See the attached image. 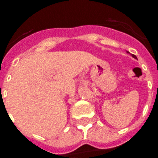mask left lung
I'll return each mask as SVG.
<instances>
[{"label": "left lung", "mask_w": 158, "mask_h": 158, "mask_svg": "<svg viewBox=\"0 0 158 158\" xmlns=\"http://www.w3.org/2000/svg\"><path fill=\"white\" fill-rule=\"evenodd\" d=\"M127 52H128V51H127ZM132 56L133 57L134 59H136V55H134V54H132Z\"/></svg>", "instance_id": "1"}]
</instances>
